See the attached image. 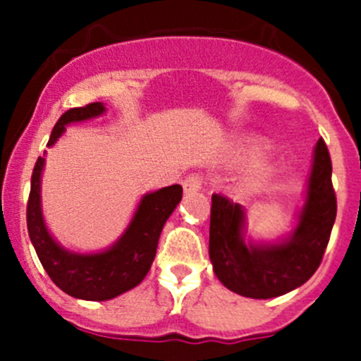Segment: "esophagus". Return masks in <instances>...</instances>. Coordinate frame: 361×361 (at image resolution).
Here are the masks:
<instances>
[{"instance_id":"esophagus-1","label":"esophagus","mask_w":361,"mask_h":361,"mask_svg":"<svg viewBox=\"0 0 361 361\" xmlns=\"http://www.w3.org/2000/svg\"><path fill=\"white\" fill-rule=\"evenodd\" d=\"M202 188V178L199 174H188L183 180L185 194H195Z\"/></svg>"}]
</instances>
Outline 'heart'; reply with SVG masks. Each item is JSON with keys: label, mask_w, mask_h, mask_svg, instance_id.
I'll return each instance as SVG.
<instances>
[{"label": "heart", "mask_w": 361, "mask_h": 361, "mask_svg": "<svg viewBox=\"0 0 361 361\" xmlns=\"http://www.w3.org/2000/svg\"><path fill=\"white\" fill-rule=\"evenodd\" d=\"M265 169H267V162H265V160H262V162H258L257 167H255V173L260 174V173H264Z\"/></svg>", "instance_id": "heart-1"}]
</instances>
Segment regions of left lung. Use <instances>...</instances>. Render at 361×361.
I'll return each mask as SVG.
<instances>
[{
    "label": "left lung",
    "instance_id": "obj_1",
    "mask_svg": "<svg viewBox=\"0 0 361 361\" xmlns=\"http://www.w3.org/2000/svg\"><path fill=\"white\" fill-rule=\"evenodd\" d=\"M209 258L221 285L250 298H272L304 285L322 264L336 224L332 160L319 137L297 225L272 243L246 239V211L220 194L211 197Z\"/></svg>",
    "mask_w": 361,
    "mask_h": 361
}]
</instances>
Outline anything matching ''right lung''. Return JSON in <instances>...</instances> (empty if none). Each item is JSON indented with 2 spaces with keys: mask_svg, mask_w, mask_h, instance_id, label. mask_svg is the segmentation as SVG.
<instances>
[{
  "mask_svg": "<svg viewBox=\"0 0 361 361\" xmlns=\"http://www.w3.org/2000/svg\"><path fill=\"white\" fill-rule=\"evenodd\" d=\"M106 111L103 103L71 108L57 120L47 147H54L69 123L96 118ZM45 157L36 160L27 201V232L43 269L64 293L82 300H110L140 285L157 253L160 232L181 201L183 188L171 185L141 197L129 225L106 250L76 253L61 246L45 224L42 209V174Z\"/></svg>",
  "mask_w": 361,
  "mask_h": 361,
  "instance_id": "obj_1",
  "label": "right lung"
}]
</instances>
